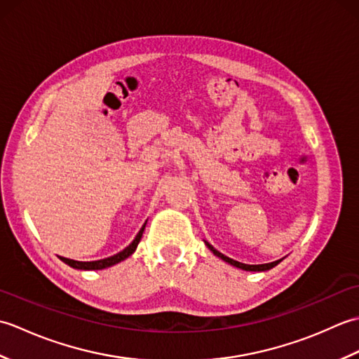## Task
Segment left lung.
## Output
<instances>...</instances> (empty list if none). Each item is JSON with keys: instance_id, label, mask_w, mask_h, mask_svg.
Listing matches in <instances>:
<instances>
[{"instance_id": "obj_1", "label": "left lung", "mask_w": 359, "mask_h": 359, "mask_svg": "<svg viewBox=\"0 0 359 359\" xmlns=\"http://www.w3.org/2000/svg\"><path fill=\"white\" fill-rule=\"evenodd\" d=\"M205 245H207L212 253H215L217 257H220L222 259V261H225V262H228L230 265H233V266H238V269H241V270H245V271H266V270H270V269H273V266H276L282 259H279V261H274V262H270V264H259V265H248V264H242V262H238V261H234V259H231V257H228V256H225V255H222L220 253V251H217L215 247L211 245V243H208L207 241H205Z\"/></svg>"}]
</instances>
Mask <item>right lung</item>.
Returning a JSON list of instances; mask_svg holds the SVG:
<instances>
[{
	"mask_svg": "<svg viewBox=\"0 0 359 359\" xmlns=\"http://www.w3.org/2000/svg\"><path fill=\"white\" fill-rule=\"evenodd\" d=\"M144 225H147V222H144ZM144 225L140 228V231L137 233L135 239L131 243H129V245L125 250H121L120 253L114 255L111 257H104V259H100V261H93V262H80V261H74V259H67V257H62V261L69 266H72V269H77V270H103V269H108V266H112V265H116L121 261H125L126 257H129L134 253L137 245H139V242L142 239V234L144 231Z\"/></svg>",
	"mask_w": 359,
	"mask_h": 359,
	"instance_id": "right-lung-1",
	"label": "right lung"
}]
</instances>
